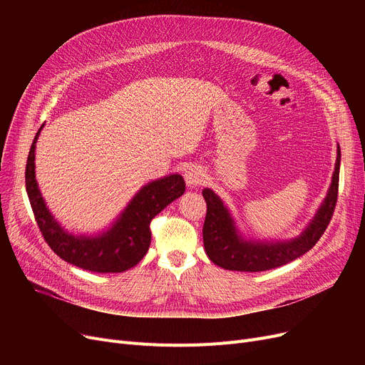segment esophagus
Here are the masks:
<instances>
[{"label":"esophagus","mask_w":365,"mask_h":365,"mask_svg":"<svg viewBox=\"0 0 365 365\" xmlns=\"http://www.w3.org/2000/svg\"><path fill=\"white\" fill-rule=\"evenodd\" d=\"M204 170L200 165H190L186 171H185V180L186 185L190 187L200 186L204 182Z\"/></svg>","instance_id":"1"}]
</instances>
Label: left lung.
<instances>
[{
	"label": "left lung",
	"mask_w": 365,
	"mask_h": 365,
	"mask_svg": "<svg viewBox=\"0 0 365 365\" xmlns=\"http://www.w3.org/2000/svg\"><path fill=\"white\" fill-rule=\"evenodd\" d=\"M339 170L340 148L337 146V160L329 194L302 235L290 241L263 242L242 240L223 201L212 189H204L202 197L207 202V215L202 226V238L210 260L229 271L260 272L282 266L309 252L333 217L339 192Z\"/></svg>",
	"instance_id": "obj_1"
}]
</instances>
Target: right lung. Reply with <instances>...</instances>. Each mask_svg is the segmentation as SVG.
<instances>
[{
	"mask_svg": "<svg viewBox=\"0 0 365 365\" xmlns=\"http://www.w3.org/2000/svg\"><path fill=\"white\" fill-rule=\"evenodd\" d=\"M43 127L44 124L29 149L25 182L35 220L46 242L61 259L86 271L115 274L136 266L149 250L150 220L183 195V178L170 175L145 185L106 232L96 237L72 235L48 212L35 180V143Z\"/></svg>",
	"mask_w": 365,
	"mask_h": 365,
	"instance_id": "right-lung-1",
	"label": "right lung"
}]
</instances>
